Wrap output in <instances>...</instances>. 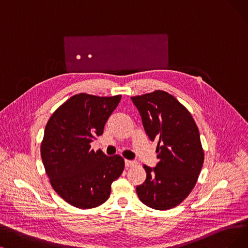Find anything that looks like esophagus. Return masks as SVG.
Returning a JSON list of instances; mask_svg holds the SVG:
<instances>
[{
	"mask_svg": "<svg viewBox=\"0 0 248 248\" xmlns=\"http://www.w3.org/2000/svg\"><path fill=\"white\" fill-rule=\"evenodd\" d=\"M137 163L135 161H131V160H125V166L126 167H133L135 166Z\"/></svg>",
	"mask_w": 248,
	"mask_h": 248,
	"instance_id": "1",
	"label": "esophagus"
}]
</instances>
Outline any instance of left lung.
<instances>
[{
	"label": "left lung",
	"instance_id": "left-lung-1",
	"mask_svg": "<svg viewBox=\"0 0 248 248\" xmlns=\"http://www.w3.org/2000/svg\"><path fill=\"white\" fill-rule=\"evenodd\" d=\"M151 140H157L155 168L143 165L146 179L136 187L141 202L152 209H173L189 195L203 165L200 131L191 114L166 92L132 96Z\"/></svg>",
	"mask_w": 248,
	"mask_h": 248
}]
</instances>
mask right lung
Returning <instances> with one entry per match:
<instances>
[{"label":"right lung","instance_id":"obj_1","mask_svg":"<svg viewBox=\"0 0 248 248\" xmlns=\"http://www.w3.org/2000/svg\"><path fill=\"white\" fill-rule=\"evenodd\" d=\"M121 95L78 93L59 107L46 125L41 155L54 190L78 209H93L110 196L124 170L121 155L91 150V142L120 103Z\"/></svg>","mask_w":248,"mask_h":248}]
</instances>
